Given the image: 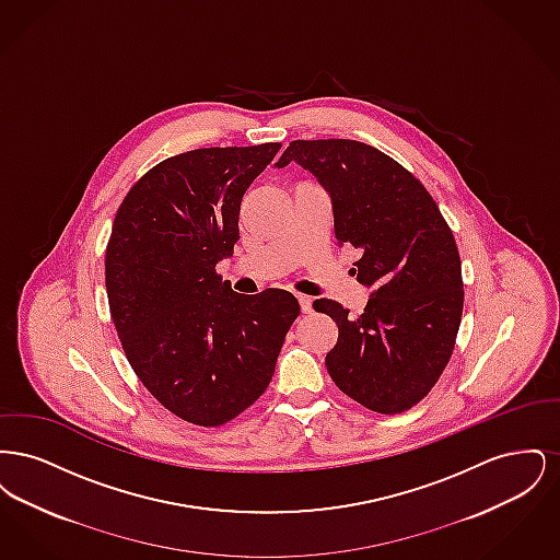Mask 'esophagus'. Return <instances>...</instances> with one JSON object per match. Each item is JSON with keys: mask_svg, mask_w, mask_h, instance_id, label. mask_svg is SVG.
I'll return each mask as SVG.
<instances>
[{"mask_svg": "<svg viewBox=\"0 0 560 560\" xmlns=\"http://www.w3.org/2000/svg\"><path fill=\"white\" fill-rule=\"evenodd\" d=\"M298 302H300V311L306 315V313H311V308H313V300L308 298V295H298Z\"/></svg>", "mask_w": 560, "mask_h": 560, "instance_id": "obj_1", "label": "esophagus"}]
</instances>
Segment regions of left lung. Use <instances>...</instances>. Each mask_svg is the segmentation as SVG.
<instances>
[{"label":"left lung","instance_id":"left-lung-1","mask_svg":"<svg viewBox=\"0 0 560 560\" xmlns=\"http://www.w3.org/2000/svg\"><path fill=\"white\" fill-rule=\"evenodd\" d=\"M298 161L331 195L338 245L361 252L352 275L372 288L361 315L320 298L338 325L327 372L350 399L377 413L418 405L452 359L464 281L452 229L427 187L372 144L292 140L279 167Z\"/></svg>","mask_w":560,"mask_h":560}]
</instances>
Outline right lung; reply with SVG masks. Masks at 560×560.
Listing matches in <instances>:
<instances>
[{"label":"right lung","mask_w":560,"mask_h":560,"mask_svg":"<svg viewBox=\"0 0 560 560\" xmlns=\"http://www.w3.org/2000/svg\"><path fill=\"white\" fill-rule=\"evenodd\" d=\"M281 142L195 149L151 167L124 197L105 256L108 308L133 373L197 427L235 420L272 380L300 304L243 295L215 265L240 240L241 201Z\"/></svg>","instance_id":"1"}]
</instances>
